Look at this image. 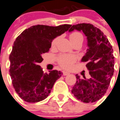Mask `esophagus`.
I'll return each instance as SVG.
<instances>
[{
	"label": "esophagus",
	"instance_id": "esophagus-1",
	"mask_svg": "<svg viewBox=\"0 0 120 120\" xmlns=\"http://www.w3.org/2000/svg\"><path fill=\"white\" fill-rule=\"evenodd\" d=\"M62 73H63V76H67L69 74H70V73L68 71H62Z\"/></svg>",
	"mask_w": 120,
	"mask_h": 120
}]
</instances>
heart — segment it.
Masks as SVG:
<instances>
[{
	"label": "heart",
	"mask_w": 120,
	"mask_h": 120,
	"mask_svg": "<svg viewBox=\"0 0 120 120\" xmlns=\"http://www.w3.org/2000/svg\"><path fill=\"white\" fill-rule=\"evenodd\" d=\"M69 39L71 43H75L76 42H83V36L80 32L74 31L72 32L69 35ZM58 38H55L52 42V47H54L57 45ZM76 58L73 55H60L58 58V63L60 67L65 70H70L73 67V65L76 62Z\"/></svg>",
	"instance_id": "b5f03b06"
}]
</instances>
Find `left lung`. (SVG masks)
Wrapping results in <instances>:
<instances>
[{"label":"left lung","instance_id":"8db88e82","mask_svg":"<svg viewBox=\"0 0 120 120\" xmlns=\"http://www.w3.org/2000/svg\"><path fill=\"white\" fill-rule=\"evenodd\" d=\"M82 31L87 36L89 49L81 62H86L90 78L81 79L76 75V82L71 90L77 99L85 103H92L102 98L108 89L114 72L112 46L103 32L90 23L77 24L70 28Z\"/></svg>","mask_w":120,"mask_h":120}]
</instances>
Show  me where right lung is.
I'll return each mask as SVG.
<instances>
[{
  "label": "right lung",
  "mask_w": 120,
  "mask_h": 120,
  "mask_svg": "<svg viewBox=\"0 0 120 120\" xmlns=\"http://www.w3.org/2000/svg\"><path fill=\"white\" fill-rule=\"evenodd\" d=\"M71 25L32 26L16 38L9 57V73L16 92L25 101L35 103L44 100L62 76L60 71L44 73L39 63L42 53L48 52L54 38L69 30Z\"/></svg>",
  "instance_id": "add662e5"
}]
</instances>
